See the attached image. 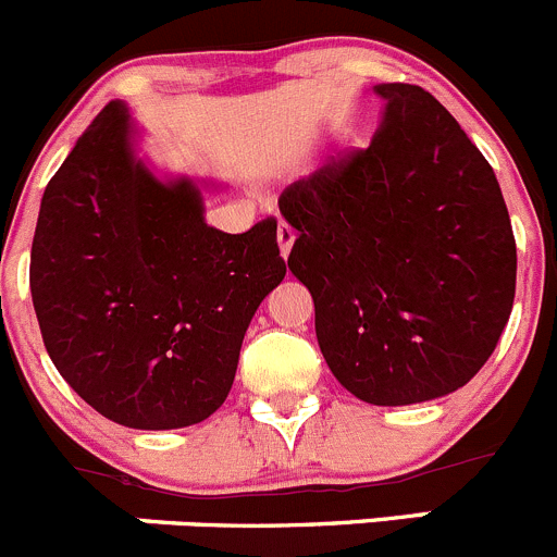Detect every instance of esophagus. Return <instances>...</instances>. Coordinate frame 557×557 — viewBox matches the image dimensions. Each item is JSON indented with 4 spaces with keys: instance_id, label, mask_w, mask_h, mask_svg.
Segmentation results:
<instances>
[{
    "instance_id": "obj_1",
    "label": "esophagus",
    "mask_w": 557,
    "mask_h": 557,
    "mask_svg": "<svg viewBox=\"0 0 557 557\" xmlns=\"http://www.w3.org/2000/svg\"><path fill=\"white\" fill-rule=\"evenodd\" d=\"M292 246H295V230L289 227V224H278V249H281V257H289Z\"/></svg>"
}]
</instances>
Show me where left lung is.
<instances>
[{"mask_svg": "<svg viewBox=\"0 0 557 557\" xmlns=\"http://www.w3.org/2000/svg\"><path fill=\"white\" fill-rule=\"evenodd\" d=\"M371 146L281 195L341 387L373 406L444 398L487 362L515 302L517 246L493 168L433 94L379 84Z\"/></svg>", "mask_w": 557, "mask_h": 557, "instance_id": "left-lung-1", "label": "left lung"}]
</instances>
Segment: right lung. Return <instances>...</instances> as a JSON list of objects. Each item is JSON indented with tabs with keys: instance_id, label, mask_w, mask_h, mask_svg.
I'll use <instances>...</instances> for the list:
<instances>
[{
	"instance_id": "1",
	"label": "right lung",
	"mask_w": 557,
	"mask_h": 557,
	"mask_svg": "<svg viewBox=\"0 0 557 557\" xmlns=\"http://www.w3.org/2000/svg\"><path fill=\"white\" fill-rule=\"evenodd\" d=\"M124 102H110L46 186L32 302L64 382L108 420L175 431L208 420L244 335L284 281L276 219L244 235L206 224L200 175L159 173Z\"/></svg>"
}]
</instances>
